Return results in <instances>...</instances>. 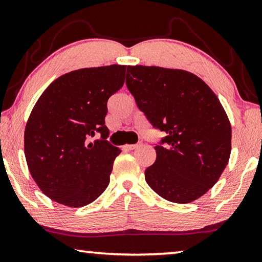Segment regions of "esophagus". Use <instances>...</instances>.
<instances>
[{"label": "esophagus", "instance_id": "1", "mask_svg": "<svg viewBox=\"0 0 262 262\" xmlns=\"http://www.w3.org/2000/svg\"><path fill=\"white\" fill-rule=\"evenodd\" d=\"M141 144H126L125 149L126 150H135L136 147H139Z\"/></svg>", "mask_w": 262, "mask_h": 262}]
</instances>
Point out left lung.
Instances as JSON below:
<instances>
[{
    "instance_id": "left-lung-1",
    "label": "left lung",
    "mask_w": 262,
    "mask_h": 262,
    "mask_svg": "<svg viewBox=\"0 0 262 262\" xmlns=\"http://www.w3.org/2000/svg\"><path fill=\"white\" fill-rule=\"evenodd\" d=\"M127 88L165 145L145 169L150 188L166 201L188 204L220 179L231 152V125L213 90L184 70L128 66Z\"/></svg>"
}]
</instances>
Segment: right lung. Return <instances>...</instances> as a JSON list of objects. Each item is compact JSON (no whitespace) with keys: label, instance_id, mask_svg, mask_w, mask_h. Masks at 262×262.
<instances>
[{"label":"right lung","instance_id":"add662e5","mask_svg":"<svg viewBox=\"0 0 262 262\" xmlns=\"http://www.w3.org/2000/svg\"><path fill=\"white\" fill-rule=\"evenodd\" d=\"M126 65L65 73L37 99L28 118L24 149L28 170L47 197L69 207L93 203L110 183L120 149L105 140L107 99L125 82ZM101 133L102 140L88 143Z\"/></svg>","mask_w":262,"mask_h":262}]
</instances>
